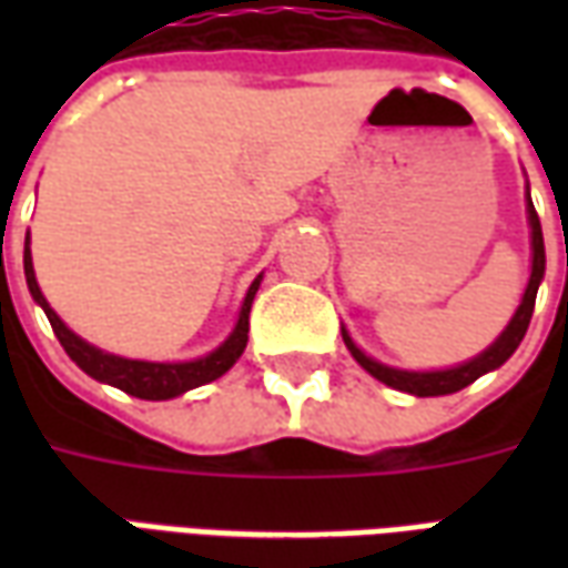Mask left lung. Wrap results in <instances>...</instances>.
<instances>
[{"label":"left lung","instance_id":"8db88e82","mask_svg":"<svg viewBox=\"0 0 568 568\" xmlns=\"http://www.w3.org/2000/svg\"><path fill=\"white\" fill-rule=\"evenodd\" d=\"M526 212H529V231H532V273H529V283H526L524 301H520V307L508 322V328L496 337V344L487 346L480 356H475L471 362H465V365H456V368L447 371H398L389 368V365H381V362H374L371 356H365L356 344H353V337L344 332V344L346 349L353 353L362 368L368 371L371 377H377L386 386H393L398 393H410L419 395V398H428V395H450L465 389L468 383H475L477 377H484L487 371H496L499 365H505L508 358L514 356V349L520 346L524 341L526 328H529V320H532V310H536V295H538V283H541V276H545V240H541V222H538V212L532 206V200H526Z\"/></svg>","mask_w":568,"mask_h":568}]
</instances>
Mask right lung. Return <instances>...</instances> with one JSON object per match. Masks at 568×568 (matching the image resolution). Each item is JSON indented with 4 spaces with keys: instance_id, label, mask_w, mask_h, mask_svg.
Returning a JSON list of instances; mask_svg holds the SVG:
<instances>
[{
    "instance_id": "obj_1",
    "label": "right lung",
    "mask_w": 568,
    "mask_h": 568,
    "mask_svg": "<svg viewBox=\"0 0 568 568\" xmlns=\"http://www.w3.org/2000/svg\"><path fill=\"white\" fill-rule=\"evenodd\" d=\"M23 273H27V285H30L32 301L44 310V316L51 322L57 341L67 349V356L72 358L84 374H91L93 381L118 386L121 393L136 395V398H145V402H166V398H175V395L187 393V389H197L203 383L219 381L224 371L234 368V362L243 356V349H246L248 310H252V301H255V292H258L261 285V276L248 285L234 332H231V337H227L219 349H212L210 356L194 358V362H140V358H121L112 356V353H103V349H97V346H91L88 341H81L75 332H69L67 322L60 320L54 310H51V304L44 301L42 288L36 283V271H32L30 255V236H27V246H23Z\"/></svg>"
}]
</instances>
